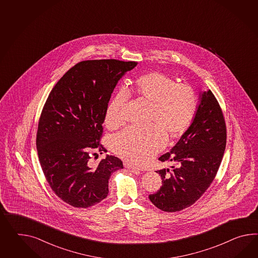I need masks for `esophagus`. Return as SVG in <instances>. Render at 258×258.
Masks as SVG:
<instances>
[{
    "label": "esophagus",
    "mask_w": 258,
    "mask_h": 258,
    "mask_svg": "<svg viewBox=\"0 0 258 258\" xmlns=\"http://www.w3.org/2000/svg\"><path fill=\"white\" fill-rule=\"evenodd\" d=\"M124 167L125 168H127V169H131V170H145L146 169L145 168H141V167H137V166H135V165H133V164L128 163V162H124Z\"/></svg>",
    "instance_id": "1"
}]
</instances>
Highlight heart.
<instances>
[{"label": "heart", "instance_id": "heart-1", "mask_svg": "<svg viewBox=\"0 0 258 258\" xmlns=\"http://www.w3.org/2000/svg\"><path fill=\"white\" fill-rule=\"evenodd\" d=\"M128 94L147 105L145 130L126 128L113 138V151L135 163H145L160 151L166 135L176 138L186 131L195 116L198 99L194 89L183 83H175L159 72L139 76L132 87L119 90L108 104L105 124L114 130L124 122L123 112Z\"/></svg>", "mask_w": 258, "mask_h": 258}]
</instances>
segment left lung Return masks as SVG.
<instances>
[{
	"mask_svg": "<svg viewBox=\"0 0 258 258\" xmlns=\"http://www.w3.org/2000/svg\"><path fill=\"white\" fill-rule=\"evenodd\" d=\"M226 144V123L220 105L210 89L202 91L188 128L169 153L158 158L174 166L156 171L162 185L149 195L152 203L168 213L194 204L214 181Z\"/></svg>",
	"mask_w": 258,
	"mask_h": 258,
	"instance_id": "obj_1",
	"label": "left lung"
}]
</instances>
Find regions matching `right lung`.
<instances>
[{
	"instance_id": "right-lung-1",
	"label": "right lung",
	"mask_w": 258,
	"mask_h": 258,
	"mask_svg": "<svg viewBox=\"0 0 258 258\" xmlns=\"http://www.w3.org/2000/svg\"><path fill=\"white\" fill-rule=\"evenodd\" d=\"M138 63L97 59L77 63L58 80L44 104L38 125V157L55 194L76 208L106 198L112 173L123 169L108 156L96 166L90 154L106 152L100 144L108 102L126 72Z\"/></svg>"
}]
</instances>
